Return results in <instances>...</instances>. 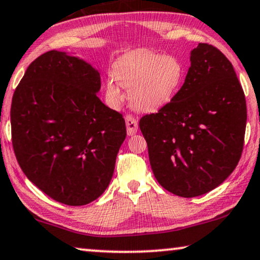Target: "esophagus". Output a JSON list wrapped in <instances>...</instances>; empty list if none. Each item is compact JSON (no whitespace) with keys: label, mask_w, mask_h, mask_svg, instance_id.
Wrapping results in <instances>:
<instances>
[{"label":"esophagus","mask_w":260,"mask_h":260,"mask_svg":"<svg viewBox=\"0 0 260 260\" xmlns=\"http://www.w3.org/2000/svg\"><path fill=\"white\" fill-rule=\"evenodd\" d=\"M126 127H127V134L128 135H134L138 131V121L137 119L134 118L133 115H126Z\"/></svg>","instance_id":"34e87169"}]
</instances>
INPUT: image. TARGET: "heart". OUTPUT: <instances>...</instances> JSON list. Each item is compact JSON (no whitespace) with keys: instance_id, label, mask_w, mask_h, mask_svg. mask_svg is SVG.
<instances>
[{"instance_id":"obj_1","label":"heart","mask_w":260,"mask_h":260,"mask_svg":"<svg viewBox=\"0 0 260 260\" xmlns=\"http://www.w3.org/2000/svg\"><path fill=\"white\" fill-rule=\"evenodd\" d=\"M114 79L106 81V96L112 106L122 100L119 85L128 89L132 107L140 112H152L168 104L184 80V67L172 55L137 50L126 54L113 67Z\"/></svg>"}]
</instances>
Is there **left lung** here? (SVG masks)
<instances>
[{
	"label": "left lung",
	"mask_w": 260,
	"mask_h": 260,
	"mask_svg": "<svg viewBox=\"0 0 260 260\" xmlns=\"http://www.w3.org/2000/svg\"><path fill=\"white\" fill-rule=\"evenodd\" d=\"M246 119L232 63L218 48L199 43L181 88L139 122L156 180L184 198L218 187L238 165Z\"/></svg>",
	"instance_id": "obj_1"
}]
</instances>
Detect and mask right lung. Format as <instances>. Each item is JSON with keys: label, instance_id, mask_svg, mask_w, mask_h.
I'll return each mask as SVG.
<instances>
[{"label": "right lung", "instance_id": "right-lung-1", "mask_svg": "<svg viewBox=\"0 0 260 260\" xmlns=\"http://www.w3.org/2000/svg\"><path fill=\"white\" fill-rule=\"evenodd\" d=\"M100 87L89 63L50 50L29 64L13 95L12 141L21 170L69 206L105 192L126 138L122 114L96 96Z\"/></svg>", "mask_w": 260, "mask_h": 260}]
</instances>
